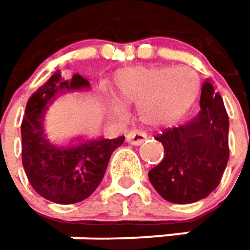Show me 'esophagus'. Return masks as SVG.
<instances>
[{
  "label": "esophagus",
  "instance_id": "esophagus-1",
  "mask_svg": "<svg viewBox=\"0 0 250 250\" xmlns=\"http://www.w3.org/2000/svg\"><path fill=\"white\" fill-rule=\"evenodd\" d=\"M148 138V135L144 133V131H138V130H134L125 135V141L131 145H141L142 142Z\"/></svg>",
  "mask_w": 250,
  "mask_h": 250
}]
</instances>
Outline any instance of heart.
<instances>
[{"instance_id":"b5f03b06","label":"heart","mask_w":250,"mask_h":250,"mask_svg":"<svg viewBox=\"0 0 250 250\" xmlns=\"http://www.w3.org/2000/svg\"><path fill=\"white\" fill-rule=\"evenodd\" d=\"M120 101L137 104V113L146 125H168L192 106L201 84L188 67L130 66L113 77Z\"/></svg>"}]
</instances>
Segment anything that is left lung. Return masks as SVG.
<instances>
[{
  "label": "left lung",
  "instance_id": "8db88e82",
  "mask_svg": "<svg viewBox=\"0 0 250 250\" xmlns=\"http://www.w3.org/2000/svg\"><path fill=\"white\" fill-rule=\"evenodd\" d=\"M201 112L188 123L156 137L163 159L148 173L158 194L173 203H192L211 194L227 166L228 115L219 92L203 83Z\"/></svg>",
  "mask_w": 250,
  "mask_h": 250
}]
</instances>
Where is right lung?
Returning <instances> with one entry per match:
<instances>
[{
    "label": "right lung",
    "mask_w": 250,
    "mask_h": 250,
    "mask_svg": "<svg viewBox=\"0 0 250 250\" xmlns=\"http://www.w3.org/2000/svg\"><path fill=\"white\" fill-rule=\"evenodd\" d=\"M90 88V82L80 74L65 80L59 70L33 92L22 120V163L34 191L48 201L61 205L82 202L101 184L113 151L125 137L73 138L58 145L48 140L44 120L54 99L69 91Z\"/></svg>",
    "instance_id": "obj_1"
}]
</instances>
